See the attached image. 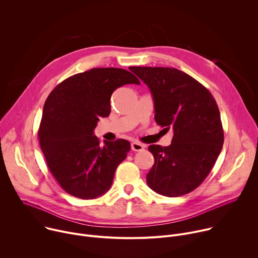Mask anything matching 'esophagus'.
Here are the masks:
<instances>
[{"label":"esophagus","instance_id":"esophagus-1","mask_svg":"<svg viewBox=\"0 0 258 258\" xmlns=\"http://www.w3.org/2000/svg\"><path fill=\"white\" fill-rule=\"evenodd\" d=\"M131 147H132V150H133V151H142V150L144 149V145L141 144V143L138 142V141L132 142Z\"/></svg>","mask_w":258,"mask_h":258}]
</instances>
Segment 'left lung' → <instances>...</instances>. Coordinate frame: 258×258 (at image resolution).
I'll return each mask as SVG.
<instances>
[{"label":"left lung","instance_id":"1","mask_svg":"<svg viewBox=\"0 0 258 258\" xmlns=\"http://www.w3.org/2000/svg\"><path fill=\"white\" fill-rule=\"evenodd\" d=\"M150 89L155 121L173 138L167 147L150 145L154 164L147 183L156 193L178 197L194 191L211 171L224 144L217 104L210 92L176 68L131 66Z\"/></svg>","mask_w":258,"mask_h":258}]
</instances>
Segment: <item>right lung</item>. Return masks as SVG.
<instances>
[{
	"mask_svg": "<svg viewBox=\"0 0 258 258\" xmlns=\"http://www.w3.org/2000/svg\"><path fill=\"white\" fill-rule=\"evenodd\" d=\"M127 84L140 81L125 69L93 68L64 80L48 96L40 146L51 173L71 196L95 199L106 193L131 150L126 140L105 141L101 146L94 136L99 117L111 111L112 93Z\"/></svg>",
	"mask_w": 258,
	"mask_h": 258,
	"instance_id": "1",
	"label": "right lung"
}]
</instances>
